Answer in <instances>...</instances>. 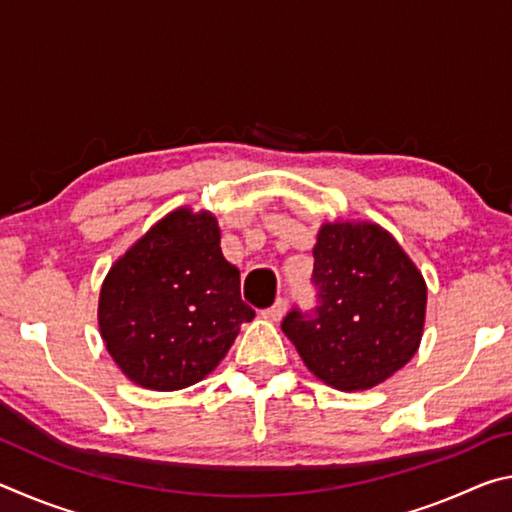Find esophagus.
Masks as SVG:
<instances>
[{
	"label": "esophagus",
	"mask_w": 512,
	"mask_h": 512,
	"mask_svg": "<svg viewBox=\"0 0 512 512\" xmlns=\"http://www.w3.org/2000/svg\"><path fill=\"white\" fill-rule=\"evenodd\" d=\"M284 309H287V302H284V300L280 298V300H275L271 307H266V309L262 311V316L268 318V320H273V323H277V320H280V318L284 316Z\"/></svg>",
	"instance_id": "obj_1"
}]
</instances>
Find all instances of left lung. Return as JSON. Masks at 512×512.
<instances>
[{
    "mask_svg": "<svg viewBox=\"0 0 512 512\" xmlns=\"http://www.w3.org/2000/svg\"><path fill=\"white\" fill-rule=\"evenodd\" d=\"M311 284L318 305L311 311L293 307L282 332L325 384L366 391L418 352L427 284L384 228L325 223Z\"/></svg>",
    "mask_w": 512,
    "mask_h": 512,
    "instance_id": "8db88e82",
    "label": "left lung"
}]
</instances>
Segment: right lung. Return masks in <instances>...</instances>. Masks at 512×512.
I'll return each mask as SVG.
<instances>
[{
    "mask_svg": "<svg viewBox=\"0 0 512 512\" xmlns=\"http://www.w3.org/2000/svg\"><path fill=\"white\" fill-rule=\"evenodd\" d=\"M210 212L176 210L119 257L101 287L103 343L128 379L178 391L219 366L241 323L239 268L221 253Z\"/></svg>",
    "mask_w": 512,
    "mask_h": 512,
    "instance_id": "right-lung-1",
    "label": "right lung"
}]
</instances>
